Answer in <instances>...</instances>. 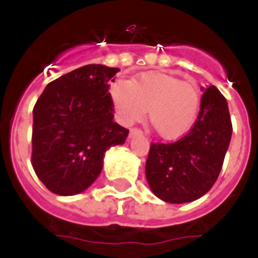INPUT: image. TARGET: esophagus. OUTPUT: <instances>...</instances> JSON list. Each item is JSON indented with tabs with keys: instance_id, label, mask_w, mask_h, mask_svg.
Here are the masks:
<instances>
[{
	"instance_id": "34e87169",
	"label": "esophagus",
	"mask_w": 258,
	"mask_h": 258,
	"mask_svg": "<svg viewBox=\"0 0 258 258\" xmlns=\"http://www.w3.org/2000/svg\"><path fill=\"white\" fill-rule=\"evenodd\" d=\"M142 131L139 128H131V131H130V138H135V137H139V135H142Z\"/></svg>"
}]
</instances>
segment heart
<instances>
[{
    "label": "heart",
    "mask_w": 258,
    "mask_h": 258,
    "mask_svg": "<svg viewBox=\"0 0 258 258\" xmlns=\"http://www.w3.org/2000/svg\"><path fill=\"white\" fill-rule=\"evenodd\" d=\"M109 96L120 123L149 121L163 139H179L194 127L200 113L201 95L194 84L163 72H146L130 82L119 80Z\"/></svg>",
    "instance_id": "1"
}]
</instances>
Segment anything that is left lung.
Listing matches in <instances>:
<instances>
[{"label": "left lung", "instance_id": "left-lung-1", "mask_svg": "<svg viewBox=\"0 0 258 258\" xmlns=\"http://www.w3.org/2000/svg\"><path fill=\"white\" fill-rule=\"evenodd\" d=\"M194 127L174 143H153L146 162L151 191L169 204L198 200L213 187L232 139L228 101L214 86L204 89Z\"/></svg>", "mask_w": 258, "mask_h": 258}]
</instances>
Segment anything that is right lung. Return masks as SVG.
Masks as SVG:
<instances>
[{"instance_id": "obj_1", "label": "right lung", "mask_w": 258, "mask_h": 258, "mask_svg": "<svg viewBox=\"0 0 258 258\" xmlns=\"http://www.w3.org/2000/svg\"><path fill=\"white\" fill-rule=\"evenodd\" d=\"M89 64L45 87L33 108L32 166L57 196H75L103 169L105 151L123 145L128 130L112 120L109 83L119 72Z\"/></svg>"}]
</instances>
